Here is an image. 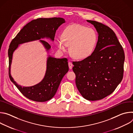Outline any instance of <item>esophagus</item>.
<instances>
[{
	"instance_id": "34e87169",
	"label": "esophagus",
	"mask_w": 133,
	"mask_h": 133,
	"mask_svg": "<svg viewBox=\"0 0 133 133\" xmlns=\"http://www.w3.org/2000/svg\"><path fill=\"white\" fill-rule=\"evenodd\" d=\"M68 66H69V69H71V68H72V67L73 65H72V63H71V62H68Z\"/></svg>"
}]
</instances>
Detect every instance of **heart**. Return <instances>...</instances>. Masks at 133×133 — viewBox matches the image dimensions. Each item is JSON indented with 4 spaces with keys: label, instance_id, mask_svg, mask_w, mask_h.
Wrapping results in <instances>:
<instances>
[{
    "label": "heart",
    "instance_id": "b5f03b06",
    "mask_svg": "<svg viewBox=\"0 0 133 133\" xmlns=\"http://www.w3.org/2000/svg\"><path fill=\"white\" fill-rule=\"evenodd\" d=\"M97 42L95 30L79 24L68 26L57 41L59 49L66 51L69 46V52L76 59L87 58L93 52Z\"/></svg>",
    "mask_w": 133,
    "mask_h": 133
}]
</instances>
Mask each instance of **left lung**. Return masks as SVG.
Segmentation results:
<instances>
[{
    "label": "left lung",
    "instance_id": "1",
    "mask_svg": "<svg viewBox=\"0 0 133 133\" xmlns=\"http://www.w3.org/2000/svg\"><path fill=\"white\" fill-rule=\"evenodd\" d=\"M87 21L96 28L98 41L91 55L72 62V70L76 85L82 96L94 101L109 95L122 81L125 54L111 28L96 21Z\"/></svg>",
    "mask_w": 133,
    "mask_h": 133
}]
</instances>
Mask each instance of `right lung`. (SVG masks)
Here are the masks:
<instances>
[{"label": "right lung", "instance_id": "right-lung-1", "mask_svg": "<svg viewBox=\"0 0 133 133\" xmlns=\"http://www.w3.org/2000/svg\"><path fill=\"white\" fill-rule=\"evenodd\" d=\"M64 18L54 17L38 18L26 24L12 40L8 49L9 77L24 96L33 101L44 102L51 99L58 89L59 84L69 70L67 58H55L48 57L47 61V69L43 79L38 84L30 87H22L17 84L11 77L10 66L12 54L18 45L44 38H50L54 41L56 30L63 23ZM40 42L47 50L51 46L44 40Z\"/></svg>", "mask_w": 133, "mask_h": 133}]
</instances>
